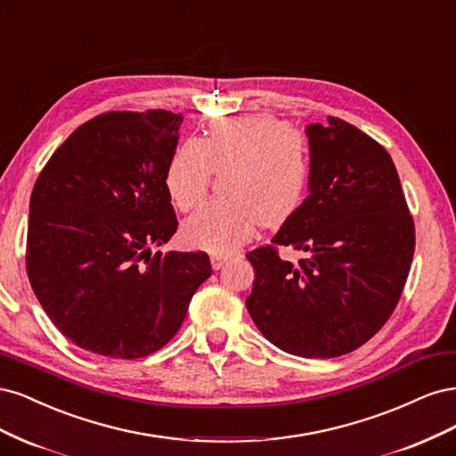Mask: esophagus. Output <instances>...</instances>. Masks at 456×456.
I'll list each match as a JSON object with an SVG mask.
<instances>
[{
    "label": "esophagus",
    "mask_w": 456,
    "mask_h": 456,
    "mask_svg": "<svg viewBox=\"0 0 456 456\" xmlns=\"http://www.w3.org/2000/svg\"><path fill=\"white\" fill-rule=\"evenodd\" d=\"M229 259H231L229 256H212V267H214L216 271H217V269H222Z\"/></svg>",
    "instance_id": "1"
}]
</instances>
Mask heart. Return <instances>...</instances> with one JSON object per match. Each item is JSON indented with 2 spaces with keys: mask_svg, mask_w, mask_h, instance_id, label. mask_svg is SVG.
<instances>
[{
  "mask_svg": "<svg viewBox=\"0 0 456 456\" xmlns=\"http://www.w3.org/2000/svg\"><path fill=\"white\" fill-rule=\"evenodd\" d=\"M225 199L204 204L182 227L187 244L229 254L254 237L257 225H284L311 187V151L303 134L273 115L222 117L200 142L172 153L165 185L175 208L189 212L207 197L214 174H225Z\"/></svg>",
  "mask_w": 456,
  "mask_h": 456,
  "instance_id": "b5f03b06",
  "label": "heart"
}]
</instances>
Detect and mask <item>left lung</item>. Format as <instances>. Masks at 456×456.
I'll list each match as a JSON object with an SVG mask.
<instances>
[{
	"mask_svg": "<svg viewBox=\"0 0 456 456\" xmlns=\"http://www.w3.org/2000/svg\"><path fill=\"white\" fill-rule=\"evenodd\" d=\"M311 187L301 210L246 257V299L259 331L303 358L360 348L398 305L415 252V224L388 151L339 117L306 128ZM307 257L289 264L277 246Z\"/></svg>",
	"mask_w": 456,
	"mask_h": 456,
	"instance_id": "1",
	"label": "left lung"
}]
</instances>
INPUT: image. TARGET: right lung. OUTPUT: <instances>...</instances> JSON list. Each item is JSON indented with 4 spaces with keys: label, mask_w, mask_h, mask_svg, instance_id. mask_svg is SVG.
I'll list each match as a JSON object with an SVG mask.
<instances>
[{
    "label": "right lung",
    "mask_w": 456,
    "mask_h": 456,
    "mask_svg": "<svg viewBox=\"0 0 456 456\" xmlns=\"http://www.w3.org/2000/svg\"><path fill=\"white\" fill-rule=\"evenodd\" d=\"M182 113L108 111L68 136L39 172L26 271L43 311L100 356L136 360L178 333L207 252H157L178 229L165 185Z\"/></svg>",
    "instance_id": "right-lung-1"
}]
</instances>
